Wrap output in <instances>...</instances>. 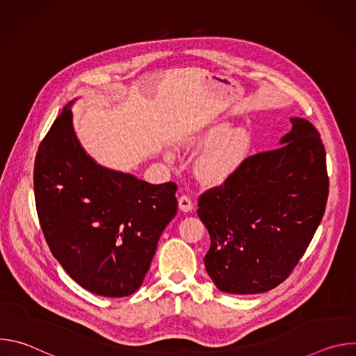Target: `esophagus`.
Listing matches in <instances>:
<instances>
[{
    "mask_svg": "<svg viewBox=\"0 0 356 356\" xmlns=\"http://www.w3.org/2000/svg\"><path fill=\"white\" fill-rule=\"evenodd\" d=\"M193 207H194L193 200H191L188 195H180V197H179V209H180L181 211L188 213V211L193 210Z\"/></svg>",
    "mask_w": 356,
    "mask_h": 356,
    "instance_id": "obj_1",
    "label": "esophagus"
}]
</instances>
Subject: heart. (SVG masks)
I'll return each mask as SVG.
<instances>
[{
  "mask_svg": "<svg viewBox=\"0 0 356 356\" xmlns=\"http://www.w3.org/2000/svg\"><path fill=\"white\" fill-rule=\"evenodd\" d=\"M225 124L210 128L198 138V143H213L195 163V175L206 183L225 180L243 161L250 147L249 134L242 128L227 131Z\"/></svg>",
  "mask_w": 356,
  "mask_h": 356,
  "instance_id": "heart-1",
  "label": "heart"
}]
</instances>
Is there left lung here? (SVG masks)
I'll use <instances>...</instances> for the list:
<instances>
[{"mask_svg":"<svg viewBox=\"0 0 356 356\" xmlns=\"http://www.w3.org/2000/svg\"><path fill=\"white\" fill-rule=\"evenodd\" d=\"M282 146L245 158L220 186L198 197L211 246L207 273L225 293L255 294L284 282L325 211V147L307 120L290 118Z\"/></svg>","mask_w":356,"mask_h":356,"instance_id":"8db88e82","label":"left lung"}]
</instances>
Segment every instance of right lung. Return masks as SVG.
<instances>
[{"instance_id":"1","label":"right lung","mask_w":356,"mask_h":356,"mask_svg":"<svg viewBox=\"0 0 356 356\" xmlns=\"http://www.w3.org/2000/svg\"><path fill=\"white\" fill-rule=\"evenodd\" d=\"M69 106L35 158L39 222L74 282L94 294L125 297L142 284L158 241L177 213V186L149 184L97 165L76 138Z\"/></svg>"}]
</instances>
